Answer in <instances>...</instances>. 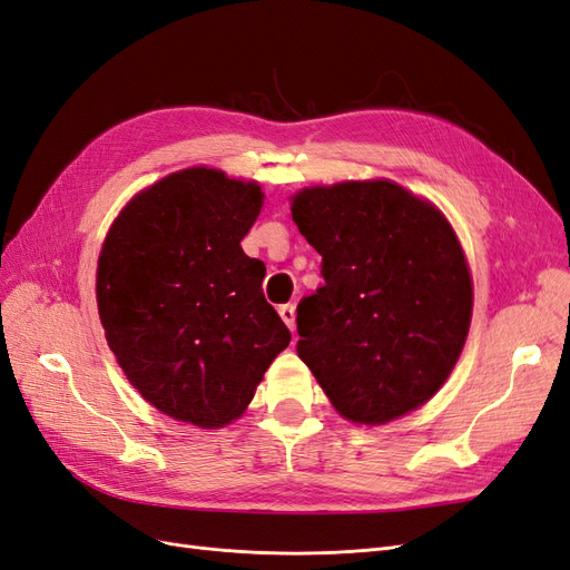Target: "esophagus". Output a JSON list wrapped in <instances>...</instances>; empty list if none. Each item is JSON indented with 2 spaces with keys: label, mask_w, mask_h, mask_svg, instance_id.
Here are the masks:
<instances>
[{
  "label": "esophagus",
  "mask_w": 570,
  "mask_h": 570,
  "mask_svg": "<svg viewBox=\"0 0 570 570\" xmlns=\"http://www.w3.org/2000/svg\"><path fill=\"white\" fill-rule=\"evenodd\" d=\"M278 314H281V318L285 321V325L289 327L292 333L297 331V312H295V306L292 304H283L281 308H278Z\"/></svg>",
  "instance_id": "obj_1"
}]
</instances>
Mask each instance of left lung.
I'll return each instance as SVG.
<instances>
[{
    "label": "left lung",
    "mask_w": 570,
    "mask_h": 570,
    "mask_svg": "<svg viewBox=\"0 0 570 570\" xmlns=\"http://www.w3.org/2000/svg\"><path fill=\"white\" fill-rule=\"evenodd\" d=\"M292 220L325 285L297 306V354L333 409L385 425L433 400L469 337L473 278L438 206L387 178L302 187Z\"/></svg>",
    "instance_id": "1"
}]
</instances>
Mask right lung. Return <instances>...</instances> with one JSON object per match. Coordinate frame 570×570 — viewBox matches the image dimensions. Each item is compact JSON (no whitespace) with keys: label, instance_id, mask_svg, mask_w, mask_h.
Listing matches in <instances>:
<instances>
[{"label":"right lung","instance_id":"obj_1","mask_svg":"<svg viewBox=\"0 0 570 570\" xmlns=\"http://www.w3.org/2000/svg\"><path fill=\"white\" fill-rule=\"evenodd\" d=\"M256 180L189 166L140 189L97 258V308L128 383L154 409L218 430L254 400L289 331L266 268L243 243L262 214Z\"/></svg>","mask_w":570,"mask_h":570}]
</instances>
